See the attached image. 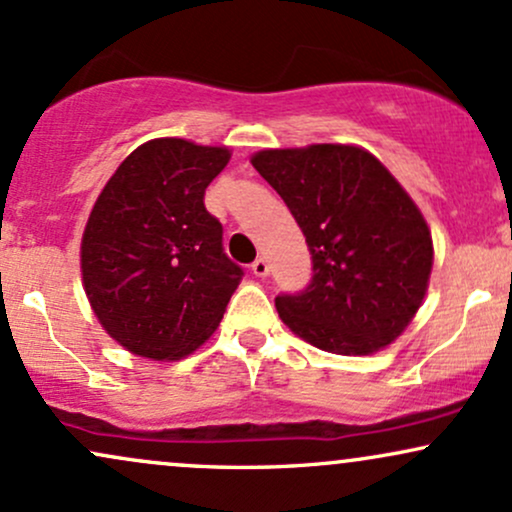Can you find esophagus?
<instances>
[{"instance_id": "obj_1", "label": "esophagus", "mask_w": 512, "mask_h": 512, "mask_svg": "<svg viewBox=\"0 0 512 512\" xmlns=\"http://www.w3.org/2000/svg\"><path fill=\"white\" fill-rule=\"evenodd\" d=\"M252 274L262 276V279H264V276L269 274V262L264 260V257H257V260L252 262Z\"/></svg>"}]
</instances>
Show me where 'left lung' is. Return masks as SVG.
Instances as JSON below:
<instances>
[{
	"mask_svg": "<svg viewBox=\"0 0 512 512\" xmlns=\"http://www.w3.org/2000/svg\"><path fill=\"white\" fill-rule=\"evenodd\" d=\"M252 166L279 192L313 255V279L276 296L293 334L317 349L366 356L416 315L433 267L419 207L366 149L313 144L267 149Z\"/></svg>",
	"mask_w": 512,
	"mask_h": 512,
	"instance_id": "obj_1",
	"label": "left lung"
}]
</instances>
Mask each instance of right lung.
Segmentation results:
<instances>
[{
    "mask_svg": "<svg viewBox=\"0 0 512 512\" xmlns=\"http://www.w3.org/2000/svg\"><path fill=\"white\" fill-rule=\"evenodd\" d=\"M226 146L151 139L103 187L81 238V276L103 330L137 356L178 361L219 327L243 269L223 252L204 190Z\"/></svg>",
    "mask_w": 512,
    "mask_h": 512,
    "instance_id": "add662e5",
    "label": "right lung"
}]
</instances>
